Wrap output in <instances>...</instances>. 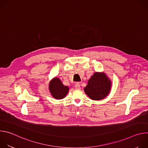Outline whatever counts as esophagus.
<instances>
[{
    "instance_id": "esophagus-1",
    "label": "esophagus",
    "mask_w": 148,
    "mask_h": 148,
    "mask_svg": "<svg viewBox=\"0 0 148 148\" xmlns=\"http://www.w3.org/2000/svg\"><path fill=\"white\" fill-rule=\"evenodd\" d=\"M75 88L76 89H80V84L79 82H76L75 85Z\"/></svg>"
}]
</instances>
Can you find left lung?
Masks as SVG:
<instances>
[{
	"instance_id": "8db88e82",
	"label": "left lung",
	"mask_w": 148,
	"mask_h": 148,
	"mask_svg": "<svg viewBox=\"0 0 148 148\" xmlns=\"http://www.w3.org/2000/svg\"><path fill=\"white\" fill-rule=\"evenodd\" d=\"M111 86V81L106 75L95 73L88 80L84 91L91 99L100 100L108 95Z\"/></svg>"
}]
</instances>
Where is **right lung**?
I'll use <instances>...</instances> for the list:
<instances>
[{
    "label": "right lung",
    "mask_w": 148,
    "mask_h": 148,
    "mask_svg": "<svg viewBox=\"0 0 148 148\" xmlns=\"http://www.w3.org/2000/svg\"><path fill=\"white\" fill-rule=\"evenodd\" d=\"M49 89L52 96L56 99L64 98L69 91V87L62 84L58 78H54L49 84Z\"/></svg>",
    "instance_id": "obj_1"
}]
</instances>
